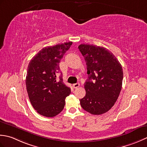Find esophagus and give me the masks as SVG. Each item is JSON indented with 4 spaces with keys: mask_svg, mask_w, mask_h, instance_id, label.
I'll return each instance as SVG.
<instances>
[{
    "mask_svg": "<svg viewBox=\"0 0 147 147\" xmlns=\"http://www.w3.org/2000/svg\"><path fill=\"white\" fill-rule=\"evenodd\" d=\"M79 86H80L79 83H76V84H73V88H75V89L79 88Z\"/></svg>",
    "mask_w": 147,
    "mask_h": 147,
    "instance_id": "34e87169",
    "label": "esophagus"
}]
</instances>
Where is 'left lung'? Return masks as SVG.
<instances>
[{"label": "left lung", "instance_id": "1", "mask_svg": "<svg viewBox=\"0 0 147 147\" xmlns=\"http://www.w3.org/2000/svg\"><path fill=\"white\" fill-rule=\"evenodd\" d=\"M87 65L88 79L85 96L80 100L82 109L101 115L114 105L121 91L123 70L118 59L105 47L91 44L78 47Z\"/></svg>", "mask_w": 147, "mask_h": 147}]
</instances>
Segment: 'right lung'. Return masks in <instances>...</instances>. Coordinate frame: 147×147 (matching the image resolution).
<instances>
[{"label":"right lung","instance_id":"1","mask_svg":"<svg viewBox=\"0 0 147 147\" xmlns=\"http://www.w3.org/2000/svg\"><path fill=\"white\" fill-rule=\"evenodd\" d=\"M72 42L42 49L30 61L26 77L29 100L39 114L53 117L64 109L70 88L63 82L59 62ZM60 74V80L56 76Z\"/></svg>","mask_w":147,"mask_h":147}]
</instances>
